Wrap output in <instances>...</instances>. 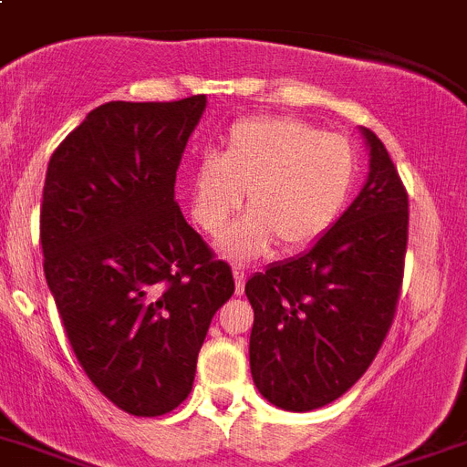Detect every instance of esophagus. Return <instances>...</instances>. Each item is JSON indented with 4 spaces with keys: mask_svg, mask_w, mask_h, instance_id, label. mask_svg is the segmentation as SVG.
Wrapping results in <instances>:
<instances>
[{
    "mask_svg": "<svg viewBox=\"0 0 467 467\" xmlns=\"http://www.w3.org/2000/svg\"><path fill=\"white\" fill-rule=\"evenodd\" d=\"M234 277H236V294H243L245 289V271L243 268H234Z\"/></svg>",
    "mask_w": 467,
    "mask_h": 467,
    "instance_id": "esophagus-1",
    "label": "esophagus"
}]
</instances>
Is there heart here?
I'll return each mask as SVG.
<instances>
[{
	"instance_id": "heart-1",
	"label": "heart",
	"mask_w": 467,
	"mask_h": 467,
	"mask_svg": "<svg viewBox=\"0 0 467 467\" xmlns=\"http://www.w3.org/2000/svg\"><path fill=\"white\" fill-rule=\"evenodd\" d=\"M357 171L348 136L292 115H252L226 130L220 155H203L192 169V217L208 236H220L247 192L250 215L226 234L222 252L250 259L273 241L301 250L340 215Z\"/></svg>"
}]
</instances>
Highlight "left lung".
Listing matches in <instances>:
<instances>
[{
  "instance_id": "left-lung-1",
  "label": "left lung",
  "mask_w": 467,
  "mask_h": 467,
  "mask_svg": "<svg viewBox=\"0 0 467 467\" xmlns=\"http://www.w3.org/2000/svg\"><path fill=\"white\" fill-rule=\"evenodd\" d=\"M370 173L340 220L301 256L247 280L250 370L268 403L310 412L340 399L391 328L408 252V190L382 140L363 130Z\"/></svg>"
}]
</instances>
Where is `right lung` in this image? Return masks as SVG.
Here are the masks:
<instances>
[{"label":"right lung","mask_w":467,"mask_h":467,"mask_svg":"<svg viewBox=\"0 0 467 467\" xmlns=\"http://www.w3.org/2000/svg\"><path fill=\"white\" fill-rule=\"evenodd\" d=\"M203 110L205 94L109 101L46 171V282L89 382L134 417L190 396L213 315L236 289L175 203V171Z\"/></svg>","instance_id":"add662e5"}]
</instances>
